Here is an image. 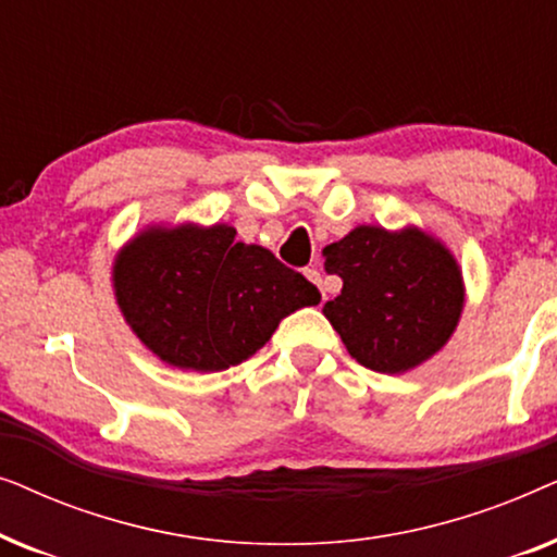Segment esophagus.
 <instances>
[{"instance_id":"obj_1","label":"esophagus","mask_w":557,"mask_h":557,"mask_svg":"<svg viewBox=\"0 0 557 557\" xmlns=\"http://www.w3.org/2000/svg\"><path fill=\"white\" fill-rule=\"evenodd\" d=\"M304 273H307V278L311 281V284L322 288V296H324V299H326V292H324V281H322V273H319V271L314 269V265H311V269H307V271H304Z\"/></svg>"}]
</instances>
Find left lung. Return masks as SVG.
Returning <instances> with one entry per match:
<instances>
[{"instance_id":"8db88e82","label":"left lung","mask_w":557,"mask_h":557,"mask_svg":"<svg viewBox=\"0 0 557 557\" xmlns=\"http://www.w3.org/2000/svg\"><path fill=\"white\" fill-rule=\"evenodd\" d=\"M324 271L342 294L324 304L349 355L375 372H406L436 355L463 309L459 265L416 227L360 225L324 248Z\"/></svg>"}]
</instances>
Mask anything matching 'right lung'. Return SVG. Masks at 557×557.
<instances>
[{"mask_svg":"<svg viewBox=\"0 0 557 557\" xmlns=\"http://www.w3.org/2000/svg\"><path fill=\"white\" fill-rule=\"evenodd\" d=\"M119 307L144 345L182 370L220 372L258 352L319 288L235 227L180 225L134 238L113 265Z\"/></svg>","mask_w":557,"mask_h":557,"instance_id":"obj_1","label":"right lung"}]
</instances>
